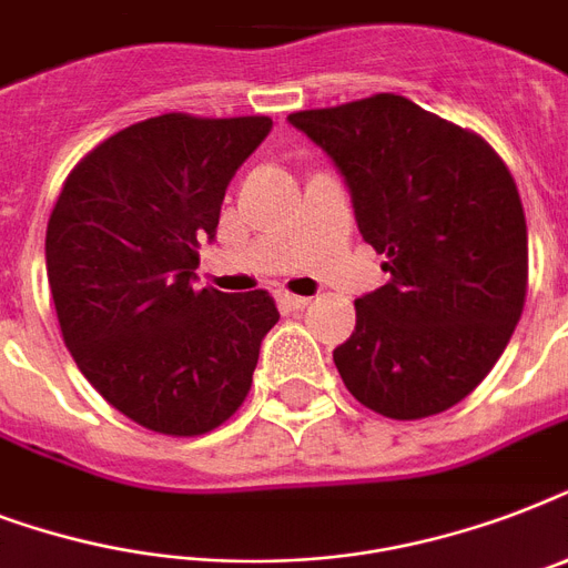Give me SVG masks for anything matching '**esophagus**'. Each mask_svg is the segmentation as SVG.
Masks as SVG:
<instances>
[{
  "label": "esophagus",
  "mask_w": 568,
  "mask_h": 568,
  "mask_svg": "<svg viewBox=\"0 0 568 568\" xmlns=\"http://www.w3.org/2000/svg\"><path fill=\"white\" fill-rule=\"evenodd\" d=\"M280 306H283V312L306 310V306H310V297H301V294L283 292V294H280Z\"/></svg>",
  "instance_id": "34e87169"
}]
</instances>
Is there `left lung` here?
Here are the masks:
<instances>
[{
    "mask_svg": "<svg viewBox=\"0 0 568 568\" xmlns=\"http://www.w3.org/2000/svg\"><path fill=\"white\" fill-rule=\"evenodd\" d=\"M345 176L388 283L356 301L333 351L347 392L415 422L493 372L528 294V223L507 164L484 138L397 93L288 114Z\"/></svg>",
    "mask_w": 568,
    "mask_h": 568,
    "instance_id": "left-lung-1",
    "label": "left lung"
}]
</instances>
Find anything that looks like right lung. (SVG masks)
Instances as JSON below:
<instances>
[{"label":"right lung","instance_id":"obj_1","mask_svg":"<svg viewBox=\"0 0 568 568\" xmlns=\"http://www.w3.org/2000/svg\"><path fill=\"white\" fill-rule=\"evenodd\" d=\"M271 118L162 114L75 164L47 226V276L79 372L118 413L164 436L221 427L280 321L267 292L194 288L226 185Z\"/></svg>","mask_w":568,"mask_h":568}]
</instances>
